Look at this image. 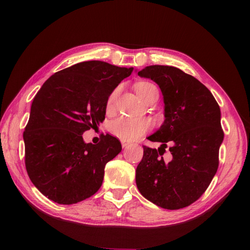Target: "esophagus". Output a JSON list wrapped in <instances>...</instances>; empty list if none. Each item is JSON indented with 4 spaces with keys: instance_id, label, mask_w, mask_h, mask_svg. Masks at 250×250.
Segmentation results:
<instances>
[{
    "instance_id": "34e87169",
    "label": "esophagus",
    "mask_w": 250,
    "mask_h": 250,
    "mask_svg": "<svg viewBox=\"0 0 250 250\" xmlns=\"http://www.w3.org/2000/svg\"><path fill=\"white\" fill-rule=\"evenodd\" d=\"M121 145H122V147L125 148V147H129V146H131V145H132V143H130L129 141H121Z\"/></svg>"
}]
</instances>
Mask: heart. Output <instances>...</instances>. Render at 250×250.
Returning a JSON list of instances; mask_svg holds the SVG:
<instances>
[{"label": "heart", "instance_id": "1", "mask_svg": "<svg viewBox=\"0 0 250 250\" xmlns=\"http://www.w3.org/2000/svg\"><path fill=\"white\" fill-rule=\"evenodd\" d=\"M135 89L136 92L144 101H146L152 92L158 91V88L155 84L148 82L139 83L135 86ZM119 92L120 87H116L114 90H111V92L106 99L105 108L108 114H111L115 110L116 101ZM149 128L150 122L146 118H133V117L125 116L113 120L108 126L110 133L122 141H134L139 139L142 135H144Z\"/></svg>", "mask_w": 250, "mask_h": 250}]
</instances>
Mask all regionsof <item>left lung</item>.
Here are the masks:
<instances>
[{
    "instance_id": "left-lung-1",
    "label": "left lung",
    "mask_w": 250,
    "mask_h": 250,
    "mask_svg": "<svg viewBox=\"0 0 250 250\" xmlns=\"http://www.w3.org/2000/svg\"><path fill=\"white\" fill-rule=\"evenodd\" d=\"M139 75L160 87L166 120L148 137L161 146H144L136 186L143 196L162 208H184L200 199L218 169L225 135L219 105L203 83L177 67L150 65ZM167 146L171 156L164 161Z\"/></svg>"
}]
</instances>
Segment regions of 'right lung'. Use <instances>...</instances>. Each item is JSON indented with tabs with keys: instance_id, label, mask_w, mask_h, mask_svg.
Listing matches in <instances>:
<instances>
[{
	"instance_id": "right-lung-1",
	"label": "right lung",
	"mask_w": 250,
	"mask_h": 250,
	"mask_svg": "<svg viewBox=\"0 0 250 250\" xmlns=\"http://www.w3.org/2000/svg\"><path fill=\"white\" fill-rule=\"evenodd\" d=\"M132 72L103 61L81 62L55 73L36 93L23 132L24 163L31 182L49 200L75 204L102 186L106 163L121 144L109 134L86 144L83 133L104 121L108 94Z\"/></svg>"
}]
</instances>
